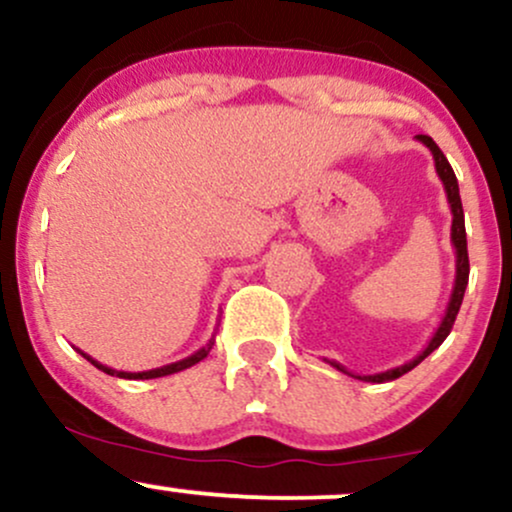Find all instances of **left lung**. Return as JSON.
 Masks as SVG:
<instances>
[{
  "label": "left lung",
  "mask_w": 512,
  "mask_h": 512,
  "mask_svg": "<svg viewBox=\"0 0 512 512\" xmlns=\"http://www.w3.org/2000/svg\"><path fill=\"white\" fill-rule=\"evenodd\" d=\"M416 139H419L421 144L426 146L428 151L433 154V161H436V173L438 178L443 180V187H445V195H448V204H450V211H452V226H450V240H452V248H455V284H452V293H450V301H448V308H445L443 317H440V325L436 327V332H433V337L428 339L426 349L421 351L419 356L411 358L409 363H404V366H397V368H390L385 370V373H375V375H354L349 373L342 363L337 361H327L330 366H334L337 370H342L346 375H354L358 380H366V383H387V380H395L399 375L409 373L411 368L419 366L421 361L428 354H433V351L438 349L440 344L445 342V337H448L452 325H455V317L460 313V305H462V298H464V289H467V281H469V257H467V233H464V211H462V199H460V185H457V178H455V170L448 163V158L443 156V151L438 149V144L433 142L431 137H426V134H416Z\"/></svg>",
  "instance_id": "1"
}]
</instances>
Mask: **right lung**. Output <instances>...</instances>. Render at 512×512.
I'll return each mask as SVG.
<instances>
[{
  "instance_id": "obj_1",
  "label": "right lung",
  "mask_w": 512,
  "mask_h": 512,
  "mask_svg": "<svg viewBox=\"0 0 512 512\" xmlns=\"http://www.w3.org/2000/svg\"><path fill=\"white\" fill-rule=\"evenodd\" d=\"M211 346H214V337H211L209 342L204 344L202 349H199V351H195V354H192V356L182 358V361L168 363V366H161V368L142 370V373H127V370H115V368H108V366H103V363H98L96 358H91V356H88V354H84V351H81V349H76V351H79V354L84 356L86 361H91L93 366H96L98 370H103V373H108V375H115V378H125V380H151V378H163V375H173V373H180V370H185V368L195 366V363L202 361V358H207V354H209V351H211Z\"/></svg>"
}]
</instances>
